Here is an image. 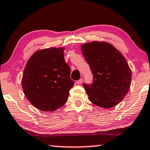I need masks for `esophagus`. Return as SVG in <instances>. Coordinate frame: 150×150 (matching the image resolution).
Instances as JSON below:
<instances>
[{
	"instance_id": "1",
	"label": "esophagus",
	"mask_w": 150,
	"mask_h": 150,
	"mask_svg": "<svg viewBox=\"0 0 150 150\" xmlns=\"http://www.w3.org/2000/svg\"><path fill=\"white\" fill-rule=\"evenodd\" d=\"M83 79H79V81H76V83L78 84V85H81V84L83 83Z\"/></svg>"
}]
</instances>
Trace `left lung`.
Masks as SVG:
<instances>
[{"mask_svg": "<svg viewBox=\"0 0 150 150\" xmlns=\"http://www.w3.org/2000/svg\"><path fill=\"white\" fill-rule=\"evenodd\" d=\"M81 48L93 74L92 85L83 84L89 100L104 108L117 105L128 93L132 80L126 58L106 42L93 41Z\"/></svg>", "mask_w": 150, "mask_h": 150, "instance_id": "8db88e82", "label": "left lung"}]
</instances>
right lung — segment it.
<instances>
[{
	"label": "right lung",
	"mask_w": 150,
	"mask_h": 150,
	"mask_svg": "<svg viewBox=\"0 0 150 150\" xmlns=\"http://www.w3.org/2000/svg\"><path fill=\"white\" fill-rule=\"evenodd\" d=\"M64 47L37 50L28 59L22 79L24 95L35 107L54 111L66 103L74 81L64 59Z\"/></svg>",
	"instance_id": "right-lung-1"
}]
</instances>
